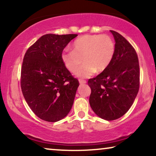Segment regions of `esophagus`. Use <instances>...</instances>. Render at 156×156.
<instances>
[{"label": "esophagus", "instance_id": "esophagus-1", "mask_svg": "<svg viewBox=\"0 0 156 156\" xmlns=\"http://www.w3.org/2000/svg\"><path fill=\"white\" fill-rule=\"evenodd\" d=\"M79 82H80V84H84L85 83H87V81L84 80H82V79H80V80H79Z\"/></svg>", "mask_w": 156, "mask_h": 156}]
</instances>
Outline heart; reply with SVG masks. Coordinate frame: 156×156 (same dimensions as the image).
<instances>
[{"mask_svg": "<svg viewBox=\"0 0 156 156\" xmlns=\"http://www.w3.org/2000/svg\"><path fill=\"white\" fill-rule=\"evenodd\" d=\"M72 51L62 53L65 67L74 73L82 61L84 65L76 72L80 77H89L96 71H105L112 63L115 54V43L108 35H84L74 40Z\"/></svg>", "mask_w": 156, "mask_h": 156, "instance_id": "obj_1", "label": "heart"}]
</instances>
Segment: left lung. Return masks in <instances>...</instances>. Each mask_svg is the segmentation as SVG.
<instances>
[{"label":"left lung","instance_id":"left-lung-1","mask_svg":"<svg viewBox=\"0 0 156 156\" xmlns=\"http://www.w3.org/2000/svg\"><path fill=\"white\" fill-rule=\"evenodd\" d=\"M115 54L105 71L89 79V104L100 118L113 121L126 113L133 104L140 86V68L133 47L116 31Z\"/></svg>","mask_w":156,"mask_h":156}]
</instances>
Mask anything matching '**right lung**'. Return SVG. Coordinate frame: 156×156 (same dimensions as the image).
Wrapping results in <instances>:
<instances>
[{
    "instance_id": "right-lung-1",
    "label": "right lung",
    "mask_w": 156,
    "mask_h": 156,
    "mask_svg": "<svg viewBox=\"0 0 156 156\" xmlns=\"http://www.w3.org/2000/svg\"><path fill=\"white\" fill-rule=\"evenodd\" d=\"M76 34H47L25 52L20 86L25 101L37 117L56 122L69 114L79 81L65 67L61 55Z\"/></svg>"
}]
</instances>
